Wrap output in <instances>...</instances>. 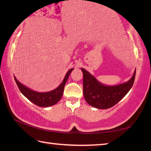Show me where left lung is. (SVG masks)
I'll return each mask as SVG.
<instances>
[{"instance_id": "8db88e82", "label": "left lung", "mask_w": 151, "mask_h": 151, "mask_svg": "<svg viewBox=\"0 0 151 151\" xmlns=\"http://www.w3.org/2000/svg\"><path fill=\"white\" fill-rule=\"evenodd\" d=\"M83 73V94L91 106L99 109H107L115 105L131 90L133 85L136 70L129 81L115 86L102 84L82 68Z\"/></svg>"}]
</instances>
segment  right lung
I'll return each mask as SVG.
<instances>
[{"label": "right lung", "instance_id": "add662e5", "mask_svg": "<svg viewBox=\"0 0 151 151\" xmlns=\"http://www.w3.org/2000/svg\"><path fill=\"white\" fill-rule=\"evenodd\" d=\"M73 69L74 68H71L66 73L63 82L57 88L49 92H45V93H39V92L33 91L20 83L15 76H14V78L20 91L30 102L40 107H48L55 105L60 100L63 96L65 84Z\"/></svg>", "mask_w": 151, "mask_h": 151}]
</instances>
